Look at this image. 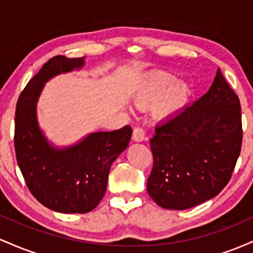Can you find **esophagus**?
Masks as SVG:
<instances>
[{
	"instance_id": "obj_1",
	"label": "esophagus",
	"mask_w": 253,
	"mask_h": 253,
	"mask_svg": "<svg viewBox=\"0 0 253 253\" xmlns=\"http://www.w3.org/2000/svg\"><path fill=\"white\" fill-rule=\"evenodd\" d=\"M145 139H146L145 129L141 128V127H135L133 129V140L136 141V143H140V141H144Z\"/></svg>"
}]
</instances>
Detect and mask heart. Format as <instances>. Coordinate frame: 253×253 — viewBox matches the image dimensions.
Listing matches in <instances>:
<instances>
[{
    "label": "heart",
    "instance_id": "b5f03b06",
    "mask_svg": "<svg viewBox=\"0 0 253 253\" xmlns=\"http://www.w3.org/2000/svg\"><path fill=\"white\" fill-rule=\"evenodd\" d=\"M191 88L189 83L178 82L177 77L168 74H155L143 81L135 94V102L141 107L155 106L163 100L161 112L164 114L176 112L187 102Z\"/></svg>",
    "mask_w": 253,
    "mask_h": 253
}]
</instances>
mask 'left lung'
<instances>
[{
    "label": "left lung",
    "instance_id": "left-lung-1",
    "mask_svg": "<svg viewBox=\"0 0 253 253\" xmlns=\"http://www.w3.org/2000/svg\"><path fill=\"white\" fill-rule=\"evenodd\" d=\"M242 108L220 69L201 98L156 126L147 193L165 210L183 211L215 197L240 155Z\"/></svg>",
    "mask_w": 253,
    "mask_h": 253
}]
</instances>
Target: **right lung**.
<instances>
[{
	"label": "right lung",
	"instance_id": "add662e5",
	"mask_svg": "<svg viewBox=\"0 0 253 253\" xmlns=\"http://www.w3.org/2000/svg\"><path fill=\"white\" fill-rule=\"evenodd\" d=\"M85 58L56 56L42 65L20 94L14 145L28 189L42 205L58 213H88L107 190L110 165L128 146L132 128L94 132L71 146L50 143L38 123L37 103L45 83L83 68Z\"/></svg>",
	"mask_w": 253,
	"mask_h": 253
}]
</instances>
